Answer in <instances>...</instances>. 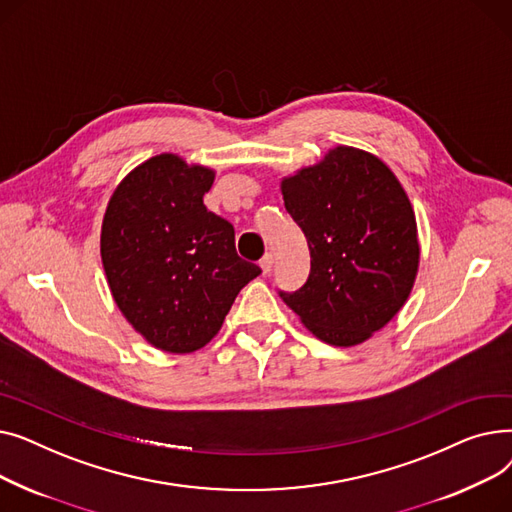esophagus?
I'll return each instance as SVG.
<instances>
[{"mask_svg":"<svg viewBox=\"0 0 512 512\" xmlns=\"http://www.w3.org/2000/svg\"><path fill=\"white\" fill-rule=\"evenodd\" d=\"M259 267H261V272L267 276L272 272V267H274V257L270 255V253H265L263 257H261V261H259Z\"/></svg>","mask_w":512,"mask_h":512,"instance_id":"obj_1","label":"esophagus"}]
</instances>
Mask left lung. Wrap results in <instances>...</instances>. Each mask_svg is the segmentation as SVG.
<instances>
[{
	"label": "left lung",
	"instance_id": "left-lung-1",
	"mask_svg": "<svg viewBox=\"0 0 512 512\" xmlns=\"http://www.w3.org/2000/svg\"><path fill=\"white\" fill-rule=\"evenodd\" d=\"M284 207L303 230L311 272L282 301L334 346H355L407 303L419 267L411 201L380 157L336 147L282 180Z\"/></svg>",
	"mask_w": 512,
	"mask_h": 512
}]
</instances>
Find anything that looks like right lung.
Here are the masks:
<instances>
[{
    "label": "right lung",
    "mask_w": 512,
    "mask_h": 512,
    "mask_svg": "<svg viewBox=\"0 0 512 512\" xmlns=\"http://www.w3.org/2000/svg\"><path fill=\"white\" fill-rule=\"evenodd\" d=\"M215 172L161 153L107 203L101 261L112 297L149 344L193 353L220 332L236 294L261 274L240 259L234 228L203 205Z\"/></svg>",
    "instance_id": "add662e5"
}]
</instances>
